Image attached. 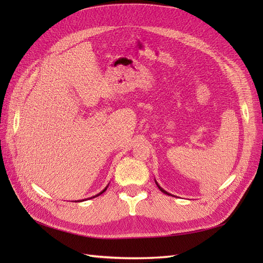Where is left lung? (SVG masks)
Returning <instances> with one entry per match:
<instances>
[{
  "instance_id": "8db88e82",
  "label": "left lung",
  "mask_w": 263,
  "mask_h": 263,
  "mask_svg": "<svg viewBox=\"0 0 263 263\" xmlns=\"http://www.w3.org/2000/svg\"><path fill=\"white\" fill-rule=\"evenodd\" d=\"M155 182H156V184H157V186H158V189L160 190V191H161V192H163V193H165V194H167V195H172L171 193H168V192H167V191H165V190H164L163 187H161V186L159 185V184L157 183V181H156V180H155Z\"/></svg>"
}]
</instances>
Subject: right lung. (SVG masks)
Listing matches in <instances>:
<instances>
[{"label":"right lung","instance_id":"1","mask_svg":"<svg viewBox=\"0 0 263 263\" xmlns=\"http://www.w3.org/2000/svg\"><path fill=\"white\" fill-rule=\"evenodd\" d=\"M107 187H108V185H107V186H106V187H105V189L103 190V191H102V192H99L98 194H96V195H93V197H92V198H95V197H98V195H100V194H102V193H104V192L106 191V190H107ZM81 201H83V200H81Z\"/></svg>","mask_w":263,"mask_h":263}]
</instances>
